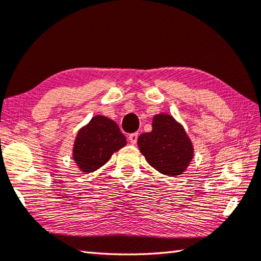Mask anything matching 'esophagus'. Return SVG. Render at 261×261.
I'll list each match as a JSON object with an SVG mask.
<instances>
[{
  "label": "esophagus",
  "instance_id": "obj_1",
  "mask_svg": "<svg viewBox=\"0 0 261 261\" xmlns=\"http://www.w3.org/2000/svg\"><path fill=\"white\" fill-rule=\"evenodd\" d=\"M127 139L130 140V143L132 144V145H135L136 143H137V139H138V134H131V135H129V137H127Z\"/></svg>",
  "mask_w": 261,
  "mask_h": 261
}]
</instances>
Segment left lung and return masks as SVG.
<instances>
[{"instance_id": "left-lung-1", "label": "left lung", "mask_w": 261, "mask_h": 261, "mask_svg": "<svg viewBox=\"0 0 261 261\" xmlns=\"http://www.w3.org/2000/svg\"><path fill=\"white\" fill-rule=\"evenodd\" d=\"M140 153L149 166L163 175L183 174L193 159V145L183 125L169 114L153 117L152 131L138 137Z\"/></svg>"}]
</instances>
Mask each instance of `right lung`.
I'll return each mask as SVG.
<instances>
[{"mask_svg": "<svg viewBox=\"0 0 261 261\" xmlns=\"http://www.w3.org/2000/svg\"><path fill=\"white\" fill-rule=\"evenodd\" d=\"M126 145V138L110 118L96 115L76 136L72 159L79 170L92 173L109 161L115 152Z\"/></svg>", "mask_w": 261, "mask_h": 261, "instance_id": "right-lung-1", "label": "right lung"}]
</instances>
